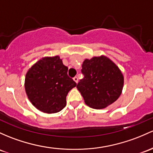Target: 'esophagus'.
<instances>
[{
	"label": "esophagus",
	"mask_w": 153,
	"mask_h": 153,
	"mask_svg": "<svg viewBox=\"0 0 153 153\" xmlns=\"http://www.w3.org/2000/svg\"><path fill=\"white\" fill-rule=\"evenodd\" d=\"M73 80H75V81L76 82V83H78V76H75L73 78Z\"/></svg>",
	"instance_id": "1"
}]
</instances>
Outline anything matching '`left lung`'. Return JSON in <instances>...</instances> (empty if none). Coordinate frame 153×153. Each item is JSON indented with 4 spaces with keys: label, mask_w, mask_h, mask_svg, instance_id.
Returning <instances> with one entry per match:
<instances>
[{
    "label": "left lung",
    "mask_w": 153,
    "mask_h": 153,
    "mask_svg": "<svg viewBox=\"0 0 153 153\" xmlns=\"http://www.w3.org/2000/svg\"><path fill=\"white\" fill-rule=\"evenodd\" d=\"M81 73L84 77L77 88L88 106L105 108L120 97L123 86V74L110 59L102 56L85 59Z\"/></svg>",
    "instance_id": "obj_1"
}]
</instances>
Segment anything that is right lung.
Masks as SVG:
<instances>
[{
  "instance_id": "1",
  "label": "right lung",
  "mask_w": 153,
  "mask_h": 153,
  "mask_svg": "<svg viewBox=\"0 0 153 153\" xmlns=\"http://www.w3.org/2000/svg\"><path fill=\"white\" fill-rule=\"evenodd\" d=\"M68 70L58 56L43 58L28 70L25 91L38 110L56 113L66 106L68 92L76 86V83L68 75Z\"/></svg>"
}]
</instances>
